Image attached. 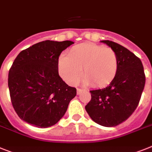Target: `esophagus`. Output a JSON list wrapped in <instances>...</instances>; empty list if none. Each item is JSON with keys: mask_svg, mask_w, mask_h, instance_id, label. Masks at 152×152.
I'll return each mask as SVG.
<instances>
[{"mask_svg": "<svg viewBox=\"0 0 152 152\" xmlns=\"http://www.w3.org/2000/svg\"><path fill=\"white\" fill-rule=\"evenodd\" d=\"M84 90H83V89H80V88H77V90H76V92H77V94H81V93H82V92H83Z\"/></svg>", "mask_w": 152, "mask_h": 152, "instance_id": "esophagus-1", "label": "esophagus"}]
</instances>
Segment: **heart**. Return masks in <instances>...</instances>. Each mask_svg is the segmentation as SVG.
<instances>
[{
	"mask_svg": "<svg viewBox=\"0 0 152 152\" xmlns=\"http://www.w3.org/2000/svg\"><path fill=\"white\" fill-rule=\"evenodd\" d=\"M118 63V57L113 48L94 43H81L71 48L67 57L59 58L58 72L69 85L78 83L83 74L86 83L101 88L115 78Z\"/></svg>",
	"mask_w": 152,
	"mask_h": 152,
	"instance_id": "1",
	"label": "heart"
}]
</instances>
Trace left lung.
<instances>
[{
    "label": "left lung",
    "instance_id": "1",
    "mask_svg": "<svg viewBox=\"0 0 152 152\" xmlns=\"http://www.w3.org/2000/svg\"><path fill=\"white\" fill-rule=\"evenodd\" d=\"M115 51L118 70L109 86L91 90V100L85 107L91 119L104 127H115L134 113L145 84L142 62L127 48L112 41L104 40Z\"/></svg>",
    "mask_w": 152,
    "mask_h": 152
}]
</instances>
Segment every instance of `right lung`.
Returning a JSON list of instances; mask_svg holds the SVG:
<instances>
[{
	"label": "right lung",
	"instance_id": "obj_1",
	"mask_svg": "<svg viewBox=\"0 0 152 152\" xmlns=\"http://www.w3.org/2000/svg\"><path fill=\"white\" fill-rule=\"evenodd\" d=\"M73 43L43 41L18 55L9 70L8 88L14 109L21 120L45 128L64 116L76 89L58 75V57Z\"/></svg>",
	"mask_w": 152,
	"mask_h": 152
}]
</instances>
